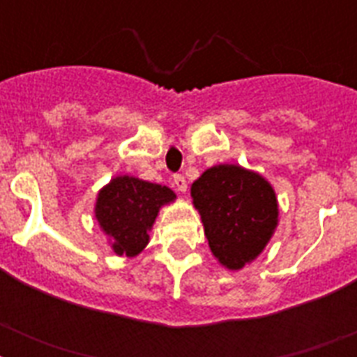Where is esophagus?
Returning <instances> with one entry per match:
<instances>
[{"label": "esophagus", "instance_id": "esophagus-1", "mask_svg": "<svg viewBox=\"0 0 357 357\" xmlns=\"http://www.w3.org/2000/svg\"><path fill=\"white\" fill-rule=\"evenodd\" d=\"M174 187H176V190H179V192H185L187 190V181H185L183 176H174Z\"/></svg>", "mask_w": 357, "mask_h": 357}]
</instances>
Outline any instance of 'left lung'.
Here are the masks:
<instances>
[{"label":"left lung","instance_id":"8db88e82","mask_svg":"<svg viewBox=\"0 0 357 357\" xmlns=\"http://www.w3.org/2000/svg\"><path fill=\"white\" fill-rule=\"evenodd\" d=\"M190 196L213 255L229 271L252 263L276 231V192L254 170L238 165L207 168L190 185Z\"/></svg>","mask_w":357,"mask_h":357}]
</instances>
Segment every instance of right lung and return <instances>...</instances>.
<instances>
[{
  "mask_svg": "<svg viewBox=\"0 0 357 357\" xmlns=\"http://www.w3.org/2000/svg\"><path fill=\"white\" fill-rule=\"evenodd\" d=\"M176 200L167 185L133 176H116L100 189L94 215L116 255L135 257L150 243L159 209Z\"/></svg>",
  "mask_w": 357,
  "mask_h": 357,
  "instance_id": "right-lung-1",
  "label": "right lung"
}]
</instances>
